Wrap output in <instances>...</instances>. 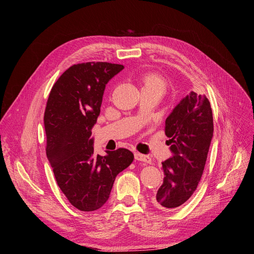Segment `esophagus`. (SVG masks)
<instances>
[{
    "label": "esophagus",
    "mask_w": 254,
    "mask_h": 254,
    "mask_svg": "<svg viewBox=\"0 0 254 254\" xmlns=\"http://www.w3.org/2000/svg\"><path fill=\"white\" fill-rule=\"evenodd\" d=\"M134 156H135L136 161L144 162V163H147V164L151 163V158L149 156H147V155H145V154H142V153H139V152H135Z\"/></svg>",
    "instance_id": "obj_1"
}]
</instances>
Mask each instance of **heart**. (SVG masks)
I'll return each instance as SVG.
<instances>
[{
    "label": "heart",
    "mask_w": 254,
    "mask_h": 254,
    "mask_svg": "<svg viewBox=\"0 0 254 254\" xmlns=\"http://www.w3.org/2000/svg\"><path fill=\"white\" fill-rule=\"evenodd\" d=\"M143 88H155L164 92L165 83L154 75H148L143 79Z\"/></svg>",
    "instance_id": "obj_1"
}]
</instances>
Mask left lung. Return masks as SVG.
<instances>
[{
    "instance_id": "8db88e82",
    "label": "left lung",
    "mask_w": 254,
    "mask_h": 254,
    "mask_svg": "<svg viewBox=\"0 0 254 254\" xmlns=\"http://www.w3.org/2000/svg\"><path fill=\"white\" fill-rule=\"evenodd\" d=\"M166 136L172 155L162 163L164 182L153 205L173 210L192 195L202 178L213 137V115L205 95L190 91L166 119Z\"/></svg>"
}]
</instances>
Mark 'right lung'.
Wrapping results in <instances>:
<instances>
[{"label":"right lung","mask_w":254,"mask_h":254,"mask_svg":"<svg viewBox=\"0 0 254 254\" xmlns=\"http://www.w3.org/2000/svg\"><path fill=\"white\" fill-rule=\"evenodd\" d=\"M124 68L102 62L74 64L49 93L44 113L46 154L61 190L78 210L100 209L108 201L116 176L134 159L126 148L96 155L91 137L106 84Z\"/></svg>","instance_id":"add662e5"}]
</instances>
